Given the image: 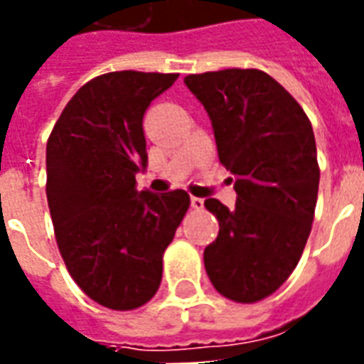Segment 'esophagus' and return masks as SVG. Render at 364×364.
<instances>
[{"label":"esophagus","instance_id":"1","mask_svg":"<svg viewBox=\"0 0 364 364\" xmlns=\"http://www.w3.org/2000/svg\"><path fill=\"white\" fill-rule=\"evenodd\" d=\"M191 206H193V208H203V206H205V200L198 197H191Z\"/></svg>","mask_w":364,"mask_h":364}]
</instances>
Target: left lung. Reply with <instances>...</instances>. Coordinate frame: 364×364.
Instances as JSON below:
<instances>
[{
    "instance_id": "left-lung-1",
    "label": "left lung",
    "mask_w": 364,
    "mask_h": 364,
    "mask_svg": "<svg viewBox=\"0 0 364 364\" xmlns=\"http://www.w3.org/2000/svg\"><path fill=\"white\" fill-rule=\"evenodd\" d=\"M185 85L208 112L237 195L234 208L205 200L220 226L205 250L206 274L230 300L257 302L289 279L312 230L320 185L312 124L261 70L187 75Z\"/></svg>"
}]
</instances>
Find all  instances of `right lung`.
Listing matches in <instances>:
<instances>
[{
    "label": "right lung",
    "instance_id": "obj_1",
    "mask_svg": "<svg viewBox=\"0 0 364 364\" xmlns=\"http://www.w3.org/2000/svg\"><path fill=\"white\" fill-rule=\"evenodd\" d=\"M177 77L99 75L70 99L46 144L58 250L77 287L111 310H134L158 292L164 252L189 208L183 189L136 191L148 166L144 112Z\"/></svg>",
    "mask_w": 364,
    "mask_h": 364
}]
</instances>
